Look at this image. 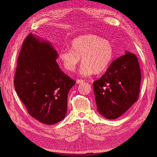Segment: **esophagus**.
<instances>
[{
	"mask_svg": "<svg viewBox=\"0 0 157 157\" xmlns=\"http://www.w3.org/2000/svg\"><path fill=\"white\" fill-rule=\"evenodd\" d=\"M84 82V81L82 79H77V83H78V84H81V83H83Z\"/></svg>",
	"mask_w": 157,
	"mask_h": 157,
	"instance_id": "34e87169",
	"label": "esophagus"
}]
</instances>
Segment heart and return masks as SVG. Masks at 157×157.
Listing matches in <instances>:
<instances>
[{"mask_svg": "<svg viewBox=\"0 0 157 157\" xmlns=\"http://www.w3.org/2000/svg\"><path fill=\"white\" fill-rule=\"evenodd\" d=\"M114 50L111 42L101 36L87 34L71 40L69 49L60 50L58 63L65 71L73 72L80 61L82 63L79 74L88 77L94 73L100 74L106 71L113 58Z\"/></svg>", "mask_w": 157, "mask_h": 157, "instance_id": "b5f03b06", "label": "heart"}]
</instances>
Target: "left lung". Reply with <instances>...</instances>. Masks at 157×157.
<instances>
[{
	"mask_svg": "<svg viewBox=\"0 0 157 157\" xmlns=\"http://www.w3.org/2000/svg\"><path fill=\"white\" fill-rule=\"evenodd\" d=\"M141 79L134 54L126 52L114 60L105 73L93 83L99 113L107 119L123 115L138 99Z\"/></svg>",
	"mask_w": 157,
	"mask_h": 157,
	"instance_id": "obj_1",
	"label": "left lung"
}]
</instances>
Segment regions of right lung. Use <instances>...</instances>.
Returning a JSON list of instances; mask_svg holds the SVG:
<instances>
[{
  "label": "right lung",
  "instance_id": "1",
  "mask_svg": "<svg viewBox=\"0 0 157 157\" xmlns=\"http://www.w3.org/2000/svg\"><path fill=\"white\" fill-rule=\"evenodd\" d=\"M57 57L49 42L30 33L23 42L13 80L28 113L45 124H54L65 118L68 93L75 84L59 69Z\"/></svg>",
  "mask_w": 157,
  "mask_h": 157
}]
</instances>
